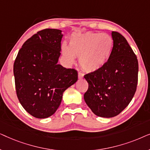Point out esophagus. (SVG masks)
Masks as SVG:
<instances>
[{"mask_svg": "<svg viewBox=\"0 0 150 150\" xmlns=\"http://www.w3.org/2000/svg\"><path fill=\"white\" fill-rule=\"evenodd\" d=\"M78 75H79V79H82L84 77L83 74L81 73V72H80V71L79 72V74H78Z\"/></svg>", "mask_w": 150, "mask_h": 150, "instance_id": "esophagus-1", "label": "esophagus"}]
</instances>
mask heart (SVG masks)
Segmentation results:
<instances>
[{"instance_id":"obj_1","label":"heart","mask_w":150,"mask_h":150,"mask_svg":"<svg viewBox=\"0 0 150 150\" xmlns=\"http://www.w3.org/2000/svg\"><path fill=\"white\" fill-rule=\"evenodd\" d=\"M112 47L113 40L108 34L87 32L74 35L69 41V47H62V54L69 64L77 57L84 70L95 72L108 62Z\"/></svg>"}]
</instances>
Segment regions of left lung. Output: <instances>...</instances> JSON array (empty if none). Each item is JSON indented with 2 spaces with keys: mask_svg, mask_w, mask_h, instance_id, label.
Masks as SVG:
<instances>
[{
  "mask_svg": "<svg viewBox=\"0 0 150 150\" xmlns=\"http://www.w3.org/2000/svg\"><path fill=\"white\" fill-rule=\"evenodd\" d=\"M113 47L106 64L84 78L89 88L84 100L96 115L110 118L120 113L137 90L139 65L137 56L126 38L112 31Z\"/></svg>",
  "mask_w": 150,
  "mask_h": 150,
  "instance_id": "8db88e82",
  "label": "left lung"
}]
</instances>
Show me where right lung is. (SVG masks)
Listing matches in <instances>:
<instances>
[{
    "instance_id": "1",
    "label": "right lung",
    "mask_w": 150,
    "mask_h": 150,
    "mask_svg": "<svg viewBox=\"0 0 150 150\" xmlns=\"http://www.w3.org/2000/svg\"><path fill=\"white\" fill-rule=\"evenodd\" d=\"M62 30L46 28L24 43L13 65L16 93L23 108L39 119L52 115L78 72L58 64Z\"/></svg>"
}]
</instances>
